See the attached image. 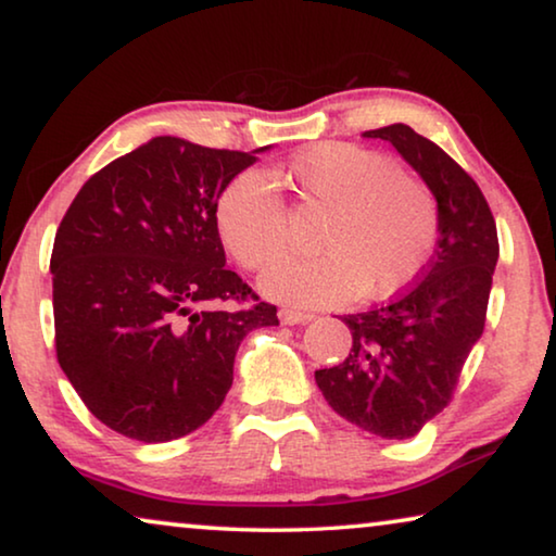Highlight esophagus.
<instances>
[{
  "label": "esophagus",
  "instance_id": "1",
  "mask_svg": "<svg viewBox=\"0 0 556 556\" xmlns=\"http://www.w3.org/2000/svg\"><path fill=\"white\" fill-rule=\"evenodd\" d=\"M281 325H304L312 319L309 312H296V309H279Z\"/></svg>",
  "mask_w": 556,
  "mask_h": 556
}]
</instances>
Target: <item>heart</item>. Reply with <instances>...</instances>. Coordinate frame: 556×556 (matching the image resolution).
Here are the masks:
<instances>
[{
  "instance_id": "heart-1",
  "label": "heart",
  "mask_w": 556,
  "mask_h": 556,
  "mask_svg": "<svg viewBox=\"0 0 556 556\" xmlns=\"http://www.w3.org/2000/svg\"><path fill=\"white\" fill-rule=\"evenodd\" d=\"M287 177L304 202L327 210L321 254L289 256L262 279L289 304H334L354 294L382 300L409 287L434 252L439 206L425 181L389 156L350 142H319L294 154ZM222 244L244 269L260 271L289 247L285 199L260 172L229 179L214 204Z\"/></svg>"
}]
</instances>
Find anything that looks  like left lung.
Returning a JSON list of instances; mask_svg holds the SVG:
<instances>
[{"mask_svg":"<svg viewBox=\"0 0 556 556\" xmlns=\"http://www.w3.org/2000/svg\"><path fill=\"white\" fill-rule=\"evenodd\" d=\"M392 142L439 206L432 260L392 302L346 314L352 350L314 379L329 407L364 432L409 439L452 402L464 362L484 331L500 239L477 181L407 124L364 131Z\"/></svg>","mask_w":556,"mask_h":556,"instance_id":"8db88e82","label":"left lung"}]
</instances>
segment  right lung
<instances>
[{"mask_svg":"<svg viewBox=\"0 0 556 556\" xmlns=\"http://www.w3.org/2000/svg\"><path fill=\"white\" fill-rule=\"evenodd\" d=\"M254 160L154 137L66 210L49 260L56 359L114 432L147 444L194 432L225 402L242 339L279 325L225 267L214 222L219 192Z\"/></svg>","mask_w":556,"mask_h":556,"instance_id":"obj_1","label":"right lung"}]
</instances>
